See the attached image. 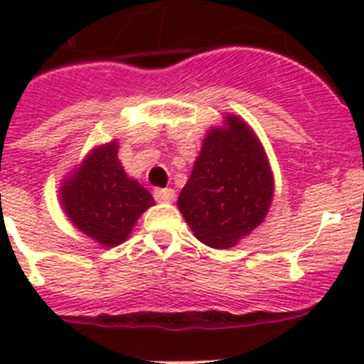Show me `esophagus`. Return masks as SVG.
<instances>
[{"mask_svg": "<svg viewBox=\"0 0 364 364\" xmlns=\"http://www.w3.org/2000/svg\"><path fill=\"white\" fill-rule=\"evenodd\" d=\"M154 200L156 202H171L175 198V191L171 188H159L154 189Z\"/></svg>", "mask_w": 364, "mask_h": 364, "instance_id": "obj_1", "label": "esophagus"}]
</instances>
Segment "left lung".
<instances>
[{
  "mask_svg": "<svg viewBox=\"0 0 364 364\" xmlns=\"http://www.w3.org/2000/svg\"><path fill=\"white\" fill-rule=\"evenodd\" d=\"M211 129L178 210L200 242L217 250L235 246L264 220L273 197V176L259 138L240 118Z\"/></svg>",
  "mask_w": 364,
  "mask_h": 364,
  "instance_id": "1",
  "label": "left lung"
}]
</instances>
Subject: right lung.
I'll return each mask as SVG.
<instances>
[{"label":"right lung","mask_w":364,"mask_h":364,"mask_svg":"<svg viewBox=\"0 0 364 364\" xmlns=\"http://www.w3.org/2000/svg\"><path fill=\"white\" fill-rule=\"evenodd\" d=\"M62 204L80 231L104 246H117L154 200L142 184L125 175L118 144L111 142L92 151L78 173L63 182Z\"/></svg>","instance_id":"right-lung-1"}]
</instances>
